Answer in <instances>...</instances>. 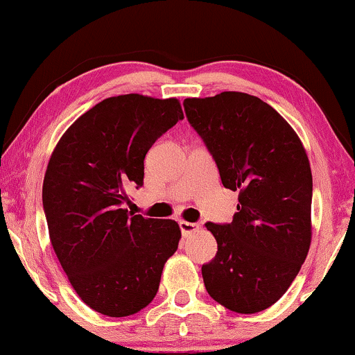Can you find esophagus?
I'll return each mask as SVG.
<instances>
[{
  "instance_id": "34e87169",
  "label": "esophagus",
  "mask_w": 355,
  "mask_h": 355,
  "mask_svg": "<svg viewBox=\"0 0 355 355\" xmlns=\"http://www.w3.org/2000/svg\"><path fill=\"white\" fill-rule=\"evenodd\" d=\"M179 227H181L182 236H191L192 232H196L198 230V225L189 221H179Z\"/></svg>"
}]
</instances>
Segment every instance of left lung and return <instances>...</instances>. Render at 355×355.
<instances>
[{"label":"left lung","mask_w":355,"mask_h":355,"mask_svg":"<svg viewBox=\"0 0 355 355\" xmlns=\"http://www.w3.org/2000/svg\"><path fill=\"white\" fill-rule=\"evenodd\" d=\"M189 124L239 192L231 223H207L215 259L202 265L207 293L237 313L268 309L297 276L312 226V171L297 134L257 96L223 92L184 100Z\"/></svg>","instance_id":"obj_1"}]
</instances>
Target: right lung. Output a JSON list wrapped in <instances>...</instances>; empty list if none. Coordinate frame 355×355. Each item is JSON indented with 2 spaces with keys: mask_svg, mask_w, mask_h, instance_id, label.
<instances>
[{
  "mask_svg": "<svg viewBox=\"0 0 355 355\" xmlns=\"http://www.w3.org/2000/svg\"><path fill=\"white\" fill-rule=\"evenodd\" d=\"M184 119L176 98L111 96L66 130L43 181V211L58 260L95 312L128 317L152 302L178 250L176 221L132 215L128 189L144 186V159Z\"/></svg>",
  "mask_w": 355,
  "mask_h": 355,
  "instance_id": "1",
  "label": "right lung"
}]
</instances>
